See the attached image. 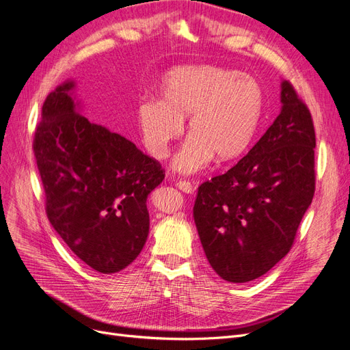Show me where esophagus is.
<instances>
[{
	"label": "esophagus",
	"mask_w": 350,
	"mask_h": 350,
	"mask_svg": "<svg viewBox=\"0 0 350 350\" xmlns=\"http://www.w3.org/2000/svg\"><path fill=\"white\" fill-rule=\"evenodd\" d=\"M177 187L187 193V195H191V193H195V185H193L191 182H189V180H180V182L177 183Z\"/></svg>",
	"instance_id": "34e87169"
}]
</instances>
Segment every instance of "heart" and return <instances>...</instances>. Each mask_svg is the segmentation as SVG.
<instances>
[{"label": "heart", "instance_id": "1", "mask_svg": "<svg viewBox=\"0 0 350 350\" xmlns=\"http://www.w3.org/2000/svg\"><path fill=\"white\" fill-rule=\"evenodd\" d=\"M161 100L138 107L142 141L154 159L163 160L174 139L189 135L174 160L180 173H196L213 159L232 161L248 150L258 129L264 92L255 77L237 70L196 66L180 68L165 76Z\"/></svg>", "mask_w": 350, "mask_h": 350}]
</instances>
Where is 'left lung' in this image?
<instances>
[{
	"label": "left lung",
	"mask_w": 350,
	"mask_h": 350,
	"mask_svg": "<svg viewBox=\"0 0 350 350\" xmlns=\"http://www.w3.org/2000/svg\"><path fill=\"white\" fill-rule=\"evenodd\" d=\"M281 102V113L250 152L198 190L193 217L202 247L229 282L261 277L288 254L314 196L312 113L288 81Z\"/></svg>",
	"instance_id": "left-lung-1"
}]
</instances>
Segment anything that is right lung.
I'll return each instance as SVG.
<instances>
[{"label":"right lung","mask_w":350,"mask_h":350,"mask_svg":"<svg viewBox=\"0 0 350 350\" xmlns=\"http://www.w3.org/2000/svg\"><path fill=\"white\" fill-rule=\"evenodd\" d=\"M51 92L33 151L51 226L73 254L102 274L131 264L147 241V198L164 178L161 164L125 137L89 122L70 96Z\"/></svg>","instance_id":"1"}]
</instances>
